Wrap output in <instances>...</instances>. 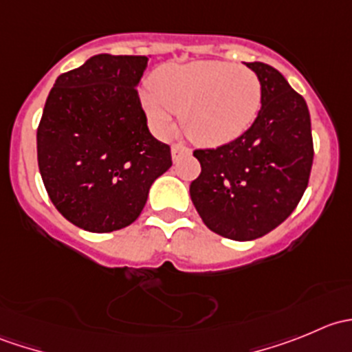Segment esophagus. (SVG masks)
Segmentation results:
<instances>
[{
	"instance_id": "esophagus-1",
	"label": "esophagus",
	"mask_w": 352,
	"mask_h": 352,
	"mask_svg": "<svg viewBox=\"0 0 352 352\" xmlns=\"http://www.w3.org/2000/svg\"><path fill=\"white\" fill-rule=\"evenodd\" d=\"M190 155V150L187 146H184V144H173L172 146V160L173 162H179L180 158H184V156H189Z\"/></svg>"
}]
</instances>
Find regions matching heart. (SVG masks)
<instances>
[{"label": "heart", "mask_w": 352, "mask_h": 352, "mask_svg": "<svg viewBox=\"0 0 352 352\" xmlns=\"http://www.w3.org/2000/svg\"><path fill=\"white\" fill-rule=\"evenodd\" d=\"M262 85L255 71L225 61L160 66L141 105L160 136H168L180 113L184 133L201 146H221L240 138L257 117Z\"/></svg>", "instance_id": "1"}]
</instances>
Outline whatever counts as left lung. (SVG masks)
Returning a JSON list of instances; mask_svg holds the SVG:
<instances>
[{
    "label": "left lung",
    "instance_id": "obj_1",
    "mask_svg": "<svg viewBox=\"0 0 352 352\" xmlns=\"http://www.w3.org/2000/svg\"><path fill=\"white\" fill-rule=\"evenodd\" d=\"M262 85L257 119L235 141L196 150L201 175L190 199L211 232L247 242L264 236L294 211L310 179L314 140L307 102L264 63H247Z\"/></svg>",
    "mask_w": 352,
    "mask_h": 352
}]
</instances>
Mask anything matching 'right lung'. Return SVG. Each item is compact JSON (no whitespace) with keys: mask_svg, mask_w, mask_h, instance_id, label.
<instances>
[{"mask_svg":"<svg viewBox=\"0 0 352 352\" xmlns=\"http://www.w3.org/2000/svg\"><path fill=\"white\" fill-rule=\"evenodd\" d=\"M146 56L98 54L56 80L37 129L42 182L78 228L109 233L136 221L151 184L172 166L150 133L138 83Z\"/></svg>","mask_w":352,"mask_h":352,"instance_id":"1","label":"right lung"}]
</instances>
